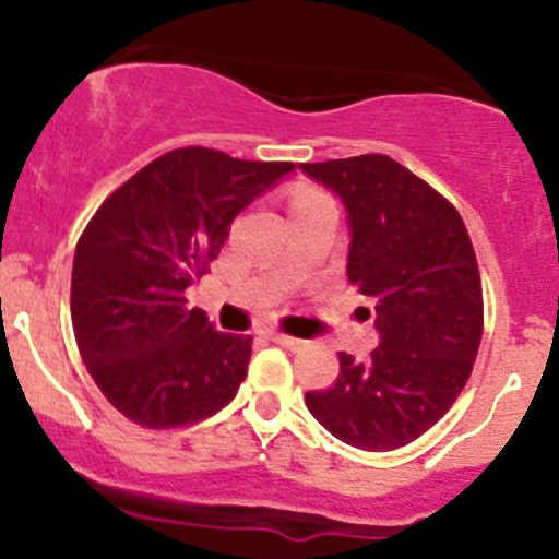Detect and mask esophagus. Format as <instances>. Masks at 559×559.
Segmentation results:
<instances>
[{"instance_id": "obj_1", "label": "esophagus", "mask_w": 559, "mask_h": 559, "mask_svg": "<svg viewBox=\"0 0 559 559\" xmlns=\"http://www.w3.org/2000/svg\"><path fill=\"white\" fill-rule=\"evenodd\" d=\"M271 342H275L278 346H284V349H288V352L305 349V344H307V342H301V338L286 336V333H271Z\"/></svg>"}]
</instances>
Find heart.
Wrapping results in <instances>:
<instances>
[{
	"label": "heart",
	"instance_id": "obj_1",
	"mask_svg": "<svg viewBox=\"0 0 559 559\" xmlns=\"http://www.w3.org/2000/svg\"><path fill=\"white\" fill-rule=\"evenodd\" d=\"M307 197H316V191H310V194H299L297 199H307Z\"/></svg>",
	"mask_w": 559,
	"mask_h": 559
}]
</instances>
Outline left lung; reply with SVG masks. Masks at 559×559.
I'll return each instance as SVG.
<instances>
[{
  "mask_svg": "<svg viewBox=\"0 0 559 559\" xmlns=\"http://www.w3.org/2000/svg\"><path fill=\"white\" fill-rule=\"evenodd\" d=\"M301 173L342 199L346 275L376 301L378 346L357 362L342 352L331 389L305 404L344 444L389 452L426 433L471 378L484 297L457 210L386 155L305 163Z\"/></svg>",
  "mask_w": 559,
  "mask_h": 559,
  "instance_id": "8db88e82",
  "label": "left lung"
}]
</instances>
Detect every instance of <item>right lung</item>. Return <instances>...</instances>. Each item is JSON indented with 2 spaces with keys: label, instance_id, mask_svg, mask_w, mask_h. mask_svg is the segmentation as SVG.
Listing matches in <instances>:
<instances>
[{
  "label": "right lung",
  "instance_id": "add662e5",
  "mask_svg": "<svg viewBox=\"0 0 559 559\" xmlns=\"http://www.w3.org/2000/svg\"><path fill=\"white\" fill-rule=\"evenodd\" d=\"M294 170L186 146L105 199L73 258L70 316L83 365L128 420L191 426L234 400L252 336L221 333L186 307L247 204Z\"/></svg>",
  "mask_w": 559,
  "mask_h": 559
}]
</instances>
